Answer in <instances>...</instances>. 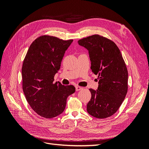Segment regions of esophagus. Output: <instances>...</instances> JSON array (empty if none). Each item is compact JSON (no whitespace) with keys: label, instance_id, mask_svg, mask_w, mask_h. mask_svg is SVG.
Segmentation results:
<instances>
[{"label":"esophagus","instance_id":"34e87169","mask_svg":"<svg viewBox=\"0 0 149 149\" xmlns=\"http://www.w3.org/2000/svg\"><path fill=\"white\" fill-rule=\"evenodd\" d=\"M76 88V91H80L81 89H82L83 88L82 87H80V86H76L75 87Z\"/></svg>","mask_w":149,"mask_h":149}]
</instances>
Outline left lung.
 I'll return each instance as SVG.
<instances>
[{"mask_svg":"<svg viewBox=\"0 0 149 149\" xmlns=\"http://www.w3.org/2000/svg\"><path fill=\"white\" fill-rule=\"evenodd\" d=\"M78 43L88 49L91 69L100 79L96 90L89 89L91 98L87 111L94 118H108L119 109L127 93L128 72L123 58L113 42L99 35Z\"/></svg>","mask_w":149,"mask_h":149,"instance_id":"left-lung-1","label":"left lung"}]
</instances>
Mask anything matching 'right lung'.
Listing matches in <instances>:
<instances>
[{
    "label": "right lung",
    "instance_id": "obj_1",
    "mask_svg": "<svg viewBox=\"0 0 149 149\" xmlns=\"http://www.w3.org/2000/svg\"><path fill=\"white\" fill-rule=\"evenodd\" d=\"M73 41L43 35L34 40L26 53L22 68L23 91L32 109L45 118L61 114L67 97L75 92L73 85L53 83L65 52Z\"/></svg>",
    "mask_w": 149,
    "mask_h": 149
}]
</instances>
